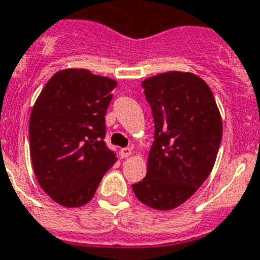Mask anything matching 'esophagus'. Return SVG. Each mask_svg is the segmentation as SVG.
<instances>
[{"instance_id":"obj_1","label":"esophagus","mask_w":260,"mask_h":260,"mask_svg":"<svg viewBox=\"0 0 260 260\" xmlns=\"http://www.w3.org/2000/svg\"><path fill=\"white\" fill-rule=\"evenodd\" d=\"M131 154H132V148H129V147H128V148H121V150H120L121 158H128Z\"/></svg>"}]
</instances>
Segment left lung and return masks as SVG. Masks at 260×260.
<instances>
[{
  "instance_id": "obj_1",
  "label": "left lung",
  "mask_w": 260,
  "mask_h": 260,
  "mask_svg": "<svg viewBox=\"0 0 260 260\" xmlns=\"http://www.w3.org/2000/svg\"><path fill=\"white\" fill-rule=\"evenodd\" d=\"M155 122L147 175L135 196L156 210L187 201L209 177L222 138V120L206 82L193 73L167 71L142 82Z\"/></svg>"
}]
</instances>
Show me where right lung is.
<instances>
[{
  "mask_svg": "<svg viewBox=\"0 0 260 260\" xmlns=\"http://www.w3.org/2000/svg\"><path fill=\"white\" fill-rule=\"evenodd\" d=\"M117 82L86 69L55 73L29 117V150L39 185L64 208L86 205L117 158L108 148L105 114Z\"/></svg>",
  "mask_w": 260,
  "mask_h": 260,
  "instance_id": "right-lung-1",
  "label": "right lung"
}]
</instances>
